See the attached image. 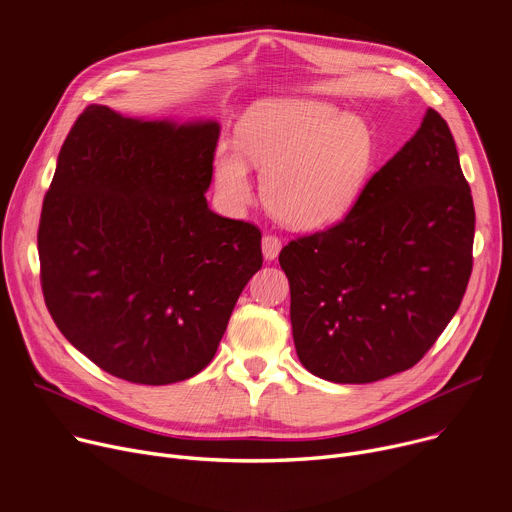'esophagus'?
<instances>
[{"label": "esophagus", "mask_w": 512, "mask_h": 512, "mask_svg": "<svg viewBox=\"0 0 512 512\" xmlns=\"http://www.w3.org/2000/svg\"><path fill=\"white\" fill-rule=\"evenodd\" d=\"M261 251H263L265 261H273L279 255V251H281V241L277 237H273V235H265L261 239Z\"/></svg>", "instance_id": "obj_1"}]
</instances>
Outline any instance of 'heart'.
Masks as SVG:
<instances>
[{
  "mask_svg": "<svg viewBox=\"0 0 512 512\" xmlns=\"http://www.w3.org/2000/svg\"><path fill=\"white\" fill-rule=\"evenodd\" d=\"M235 145L212 156L218 192L231 206L251 200L249 166L261 174L267 210L291 229L310 231L342 218L375 162V135L364 119L308 99H269L239 121Z\"/></svg>",
  "mask_w": 512,
  "mask_h": 512,
  "instance_id": "b5f03b06",
  "label": "heart"
}]
</instances>
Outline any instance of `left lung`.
Here are the masks:
<instances>
[{"mask_svg": "<svg viewBox=\"0 0 512 512\" xmlns=\"http://www.w3.org/2000/svg\"><path fill=\"white\" fill-rule=\"evenodd\" d=\"M472 245L474 202L456 143L427 109L344 221L281 249L300 362L342 385L411 369L460 308Z\"/></svg>", "mask_w": 512, "mask_h": 512, "instance_id": "1", "label": "left lung"}]
</instances>
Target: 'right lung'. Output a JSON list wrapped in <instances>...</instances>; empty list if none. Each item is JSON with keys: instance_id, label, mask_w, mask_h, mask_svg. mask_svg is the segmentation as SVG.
<instances>
[{"instance_id": "obj_1", "label": "right lung", "mask_w": 512, "mask_h": 512, "mask_svg": "<svg viewBox=\"0 0 512 512\" xmlns=\"http://www.w3.org/2000/svg\"><path fill=\"white\" fill-rule=\"evenodd\" d=\"M214 119L91 105L60 148L38 231L44 300L113 377L170 385L212 360L261 269L257 227L208 208Z\"/></svg>"}]
</instances>
